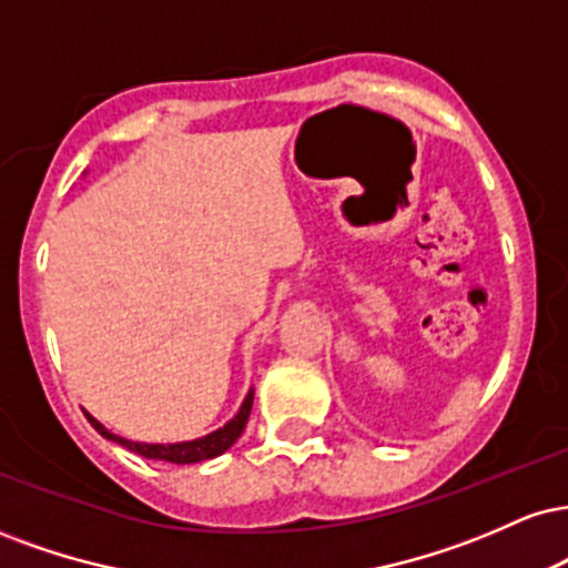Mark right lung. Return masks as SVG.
<instances>
[{
    "mask_svg": "<svg viewBox=\"0 0 568 568\" xmlns=\"http://www.w3.org/2000/svg\"><path fill=\"white\" fill-rule=\"evenodd\" d=\"M251 407H254V388L245 394L241 409H237V415L230 423H224V426L216 428V432L201 436V439L176 442V444H145V442L124 439V436H115V434L108 432V428L102 426L98 418H92L89 413H84V415H87V420L94 426V432H98L100 436H105V439L121 444V447L132 449V453H136V455L150 457V460H163V463H176V466H190V463L211 460V457L227 453L232 444L241 439L245 423H248Z\"/></svg>",
    "mask_w": 568,
    "mask_h": 568,
    "instance_id": "1",
    "label": "right lung"
}]
</instances>
